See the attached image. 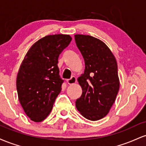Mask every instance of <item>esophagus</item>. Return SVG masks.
<instances>
[{
  "mask_svg": "<svg viewBox=\"0 0 146 146\" xmlns=\"http://www.w3.org/2000/svg\"><path fill=\"white\" fill-rule=\"evenodd\" d=\"M76 82H77V78L74 76L71 77V78L67 80V83L68 84H73L76 83Z\"/></svg>",
  "mask_w": 146,
  "mask_h": 146,
  "instance_id": "obj_1",
  "label": "esophagus"
}]
</instances>
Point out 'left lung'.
Returning a JSON list of instances; mask_svg holds the SVG:
<instances>
[{
    "label": "left lung",
    "instance_id": "1",
    "mask_svg": "<svg viewBox=\"0 0 146 146\" xmlns=\"http://www.w3.org/2000/svg\"><path fill=\"white\" fill-rule=\"evenodd\" d=\"M75 40L85 62L84 73L78 79L82 94L75 106L87 119L97 121L108 113L119 89L117 63L110 48L98 38L76 34Z\"/></svg>",
    "mask_w": 146,
    "mask_h": 146
}]
</instances>
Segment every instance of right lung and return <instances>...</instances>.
Returning <instances> with one entry per match:
<instances>
[{"label": "right lung", "instance_id": "add662e5", "mask_svg": "<svg viewBox=\"0 0 146 146\" xmlns=\"http://www.w3.org/2000/svg\"><path fill=\"white\" fill-rule=\"evenodd\" d=\"M71 40L69 35L45 36L31 46L22 62L16 79L18 96L33 121L40 122L49 115L61 91L64 80L60 76L58 58Z\"/></svg>", "mask_w": 146, "mask_h": 146}]
</instances>
